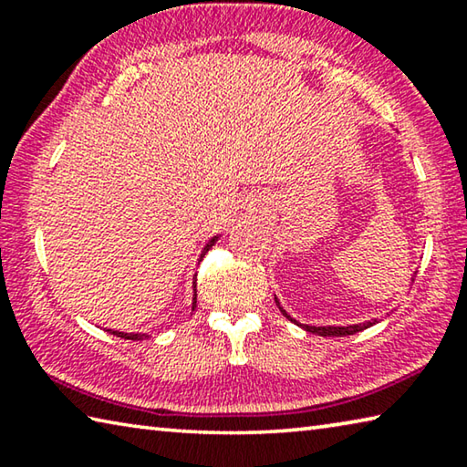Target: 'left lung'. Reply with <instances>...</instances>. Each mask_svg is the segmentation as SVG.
<instances>
[{"label": "left lung", "instance_id": "obj_1", "mask_svg": "<svg viewBox=\"0 0 467 467\" xmlns=\"http://www.w3.org/2000/svg\"><path fill=\"white\" fill-rule=\"evenodd\" d=\"M284 315H286V311H282ZM288 317V315H286ZM290 319V317H288ZM295 321V319H290ZM296 323V321H295ZM375 321H367V323H358V326H346V327H315V326H303V323H296V326L305 327L306 331H311V334H317V336H336V337H342V336H352V334H358V331L367 329L373 326Z\"/></svg>", "mask_w": 467, "mask_h": 467}]
</instances>
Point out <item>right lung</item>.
<instances>
[{
	"label": "right lung",
	"mask_w": 467,
	"mask_h": 467,
	"mask_svg": "<svg viewBox=\"0 0 467 467\" xmlns=\"http://www.w3.org/2000/svg\"><path fill=\"white\" fill-rule=\"evenodd\" d=\"M216 239H218V236H214V239H212L208 244H205L203 253H208V249L212 247V244L216 243ZM195 284H197V282H193V288H195ZM195 305H197V295H193V309H195ZM109 331H110V334H113V336H117V337H125V339H144V337H148L146 334H123V331H113V329H109Z\"/></svg>",
	"instance_id": "add662e5"
}]
</instances>
